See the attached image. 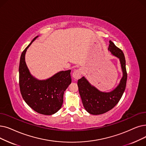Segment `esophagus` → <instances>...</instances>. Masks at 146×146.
<instances>
[{"label":"esophagus","mask_w":146,"mask_h":146,"mask_svg":"<svg viewBox=\"0 0 146 146\" xmlns=\"http://www.w3.org/2000/svg\"><path fill=\"white\" fill-rule=\"evenodd\" d=\"M81 75H82V70L80 69H78L74 71L72 74V76L75 80H78L80 78Z\"/></svg>","instance_id":"obj_1"}]
</instances>
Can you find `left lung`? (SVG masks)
I'll use <instances>...</instances> for the list:
<instances>
[{
	"mask_svg": "<svg viewBox=\"0 0 146 146\" xmlns=\"http://www.w3.org/2000/svg\"><path fill=\"white\" fill-rule=\"evenodd\" d=\"M109 43L108 50L119 59L121 66L122 77L118 85L111 91L106 92L100 91L92 85L84 76L78 82L79 92L84 108L91 115H101L112 109L121 98L126 88L127 73L124 54L111 40Z\"/></svg>",
	"mask_w": 146,
	"mask_h": 146,
	"instance_id": "8db88e82",
	"label": "left lung"
}]
</instances>
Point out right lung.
<instances>
[{
    "mask_svg": "<svg viewBox=\"0 0 146 146\" xmlns=\"http://www.w3.org/2000/svg\"><path fill=\"white\" fill-rule=\"evenodd\" d=\"M37 36L21 54L19 66V84L22 97L27 104L42 115H51L62 107L63 95L72 83L70 70L60 71L50 78L39 80L31 74L25 61L28 48Z\"/></svg>",
    "mask_w": 146,
    "mask_h": 146,
    "instance_id": "1",
    "label": "right lung"
}]
</instances>
